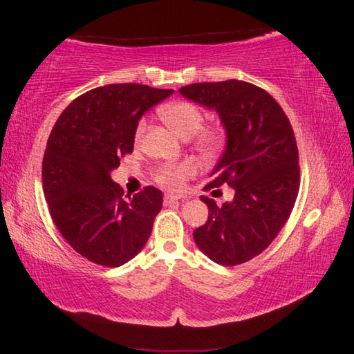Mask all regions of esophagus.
I'll return each instance as SVG.
<instances>
[{
	"instance_id": "obj_1",
	"label": "esophagus",
	"mask_w": 354,
	"mask_h": 354,
	"mask_svg": "<svg viewBox=\"0 0 354 354\" xmlns=\"http://www.w3.org/2000/svg\"><path fill=\"white\" fill-rule=\"evenodd\" d=\"M164 200H165V203H173V201H178V200H185V196L176 195V194H165Z\"/></svg>"
}]
</instances>
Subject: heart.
Masks as SVG:
<instances>
[{"label": "heart", "instance_id": "obj_1", "mask_svg": "<svg viewBox=\"0 0 354 354\" xmlns=\"http://www.w3.org/2000/svg\"><path fill=\"white\" fill-rule=\"evenodd\" d=\"M160 117L183 139H189V137L196 134V147L203 153H215L223 145L225 134L220 128H201L203 123H205V112L195 103H190V101H173V103L165 104L160 109ZM145 128V120H140L137 123L134 134L137 143L143 139ZM195 173L196 165L192 160L164 164L156 171V181L164 185V187L178 190L183 187L185 179L194 176Z\"/></svg>", "mask_w": 354, "mask_h": 354}]
</instances>
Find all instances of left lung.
<instances>
[{
    "instance_id": "left-lung-1",
    "label": "left lung",
    "mask_w": 354,
    "mask_h": 354,
    "mask_svg": "<svg viewBox=\"0 0 354 354\" xmlns=\"http://www.w3.org/2000/svg\"><path fill=\"white\" fill-rule=\"evenodd\" d=\"M179 93L214 109L226 131L225 153L205 190L223 184L234 190L221 206L201 196L209 217L194 231L195 243L220 266L243 263L273 242L295 205L299 165L290 122L270 93L245 81L190 84Z\"/></svg>"
}]
</instances>
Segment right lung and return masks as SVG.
Returning <instances> with one entry per match:
<instances>
[{"label":"right lung","instance_id":"obj_1","mask_svg":"<svg viewBox=\"0 0 354 354\" xmlns=\"http://www.w3.org/2000/svg\"><path fill=\"white\" fill-rule=\"evenodd\" d=\"M173 91L143 84H109L65 109L46 143L41 183L51 218L76 253L103 267H120L145 247L162 192L147 185L134 196L111 179L133 153L136 127Z\"/></svg>","mask_w":354,"mask_h":354}]
</instances>
